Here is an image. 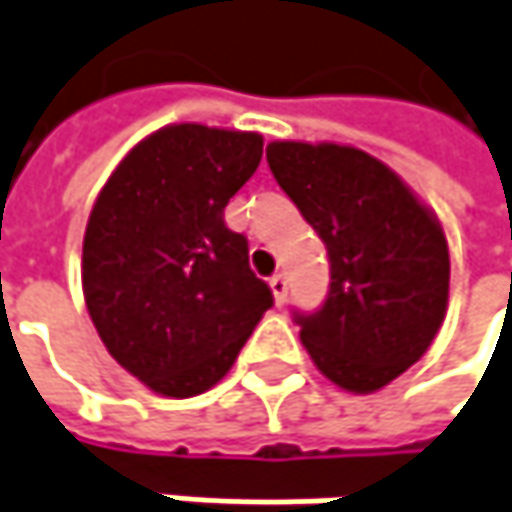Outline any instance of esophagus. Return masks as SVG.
<instances>
[{"label":"esophagus","mask_w":512,"mask_h":512,"mask_svg":"<svg viewBox=\"0 0 512 512\" xmlns=\"http://www.w3.org/2000/svg\"><path fill=\"white\" fill-rule=\"evenodd\" d=\"M269 286H272L275 301H278V304H284L286 289H289V284H286V275H281V272H278V275H272V278H269Z\"/></svg>","instance_id":"obj_1"}]
</instances>
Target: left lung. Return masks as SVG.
I'll use <instances>...</instances> for the list:
<instances>
[{
  "mask_svg": "<svg viewBox=\"0 0 512 512\" xmlns=\"http://www.w3.org/2000/svg\"><path fill=\"white\" fill-rule=\"evenodd\" d=\"M266 162L330 257V292L304 316L316 368L353 394H374L437 336L449 301V246L406 182L347 144L272 141Z\"/></svg>",
  "mask_w": 512,
  "mask_h": 512,
  "instance_id": "obj_1",
  "label": "left lung"
}]
</instances>
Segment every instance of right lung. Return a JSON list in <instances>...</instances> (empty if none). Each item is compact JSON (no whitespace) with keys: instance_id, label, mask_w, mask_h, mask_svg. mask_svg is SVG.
<instances>
[{"instance_id":"add662e5","label":"right lung","mask_w":512,"mask_h":512,"mask_svg":"<svg viewBox=\"0 0 512 512\" xmlns=\"http://www.w3.org/2000/svg\"><path fill=\"white\" fill-rule=\"evenodd\" d=\"M263 136L170 124L112 170L83 234V298L109 356L165 397H196L234 365L272 289L223 220Z\"/></svg>"}]
</instances>
